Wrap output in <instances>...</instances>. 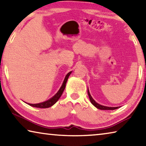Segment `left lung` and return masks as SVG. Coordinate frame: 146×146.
<instances>
[{
	"label": "left lung",
	"mask_w": 146,
	"mask_h": 146,
	"mask_svg": "<svg viewBox=\"0 0 146 146\" xmlns=\"http://www.w3.org/2000/svg\"><path fill=\"white\" fill-rule=\"evenodd\" d=\"M88 96H89V98H90V100L91 101V102L92 104L96 107L98 109H99V110H116V109H118L119 108V107H108V106H102V105H100L99 104H98L97 102H96L95 100L93 99L91 97V95H90V91H89L88 88Z\"/></svg>",
	"instance_id": "8db88e82"
}]
</instances>
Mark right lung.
<instances>
[{
    "label": "right lung",
    "instance_id": "right-lung-1",
    "mask_svg": "<svg viewBox=\"0 0 146 146\" xmlns=\"http://www.w3.org/2000/svg\"><path fill=\"white\" fill-rule=\"evenodd\" d=\"M72 71H70L69 72L67 75H66L65 78H64V80L60 88L59 89V90L58 91V92L56 93L55 95L53 96V97H51V98H49V100L45 101V102H41V103H38V104H29V103H27L28 105L32 106V107H35V108H48L52 106L53 105L55 104L57 102L59 98L61 97L63 91L64 90V89L66 88V84L67 82V80L69 78V76L71 75V73Z\"/></svg>",
    "mask_w": 146,
    "mask_h": 146
}]
</instances>
